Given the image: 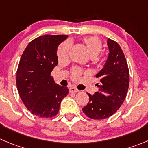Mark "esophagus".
Wrapping results in <instances>:
<instances>
[{"mask_svg":"<svg viewBox=\"0 0 148 148\" xmlns=\"http://www.w3.org/2000/svg\"><path fill=\"white\" fill-rule=\"evenodd\" d=\"M69 92L70 93H77V92H79V90H77L74 87H71L69 88Z\"/></svg>","mask_w":148,"mask_h":148,"instance_id":"1","label":"esophagus"}]
</instances>
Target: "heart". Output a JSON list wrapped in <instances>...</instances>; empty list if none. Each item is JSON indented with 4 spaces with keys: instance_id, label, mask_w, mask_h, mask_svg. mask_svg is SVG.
Listing matches in <instances>:
<instances>
[{
    "instance_id": "b5f03b06",
    "label": "heart",
    "mask_w": 148,
    "mask_h": 148,
    "mask_svg": "<svg viewBox=\"0 0 148 148\" xmlns=\"http://www.w3.org/2000/svg\"><path fill=\"white\" fill-rule=\"evenodd\" d=\"M83 41L85 45H86L91 57H96L102 51V43L101 40L97 37H85V38H83ZM70 46H71L70 41H66L62 43L61 45L58 47L57 55L59 60H62V59H64L67 57L68 53H69V51L70 49ZM79 73H80L79 70L75 69L73 72V76H74V77H77L79 75Z\"/></svg>"
}]
</instances>
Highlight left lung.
<instances>
[{
	"instance_id": "obj_1",
	"label": "left lung",
	"mask_w": 148,
	"mask_h": 148,
	"mask_svg": "<svg viewBox=\"0 0 148 148\" xmlns=\"http://www.w3.org/2000/svg\"><path fill=\"white\" fill-rule=\"evenodd\" d=\"M109 54L103 67L96 77L99 79V90L89 96V102L82 108L91 119L107 118L123 103L129 85V71L125 55L120 45L107 39Z\"/></svg>"
}]
</instances>
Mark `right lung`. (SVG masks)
<instances>
[{"instance_id":"add662e5","label":"right lung","mask_w":148,"mask_h":148,"mask_svg":"<svg viewBox=\"0 0 148 148\" xmlns=\"http://www.w3.org/2000/svg\"><path fill=\"white\" fill-rule=\"evenodd\" d=\"M67 35H45L30 41L16 71V88L25 106L33 114L52 118L58 113L67 87L55 84L50 74L58 65V47Z\"/></svg>"}]
</instances>
